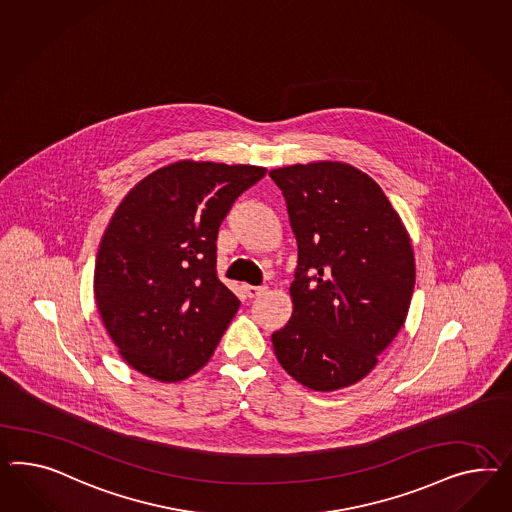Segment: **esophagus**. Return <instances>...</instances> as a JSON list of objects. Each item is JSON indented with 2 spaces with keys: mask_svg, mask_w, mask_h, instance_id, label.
<instances>
[{
  "mask_svg": "<svg viewBox=\"0 0 512 512\" xmlns=\"http://www.w3.org/2000/svg\"><path fill=\"white\" fill-rule=\"evenodd\" d=\"M242 291H244V294L248 296V298H257V296H261L264 291H266V287L264 285H261V287H253V285H244L242 287Z\"/></svg>",
  "mask_w": 512,
  "mask_h": 512,
  "instance_id": "obj_1",
  "label": "esophagus"
}]
</instances>
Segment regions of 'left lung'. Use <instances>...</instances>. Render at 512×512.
Segmentation results:
<instances>
[{"label": "left lung", "mask_w": 512, "mask_h": 512, "mask_svg": "<svg viewBox=\"0 0 512 512\" xmlns=\"http://www.w3.org/2000/svg\"><path fill=\"white\" fill-rule=\"evenodd\" d=\"M298 261L294 309L272 333L277 361L300 384L333 391L371 373L406 320L414 251L380 186L339 162L279 167Z\"/></svg>", "instance_id": "left-lung-1"}]
</instances>
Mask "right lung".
Masks as SVG:
<instances>
[{
  "label": "right lung",
  "instance_id": "obj_1",
  "mask_svg": "<svg viewBox=\"0 0 512 512\" xmlns=\"http://www.w3.org/2000/svg\"><path fill=\"white\" fill-rule=\"evenodd\" d=\"M266 169L188 162L162 167L117 207L98 248L95 300L130 367L184 380L214 354L238 311L216 272V238Z\"/></svg>",
  "mask_w": 512,
  "mask_h": 512
}]
</instances>
